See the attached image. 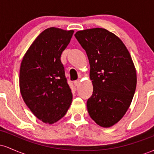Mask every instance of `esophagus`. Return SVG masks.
<instances>
[{
  "label": "esophagus",
  "mask_w": 154,
  "mask_h": 154,
  "mask_svg": "<svg viewBox=\"0 0 154 154\" xmlns=\"http://www.w3.org/2000/svg\"><path fill=\"white\" fill-rule=\"evenodd\" d=\"M74 85H75L76 87L79 86L80 85V79H77V80L74 81Z\"/></svg>",
  "instance_id": "34e87169"
}]
</instances>
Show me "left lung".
I'll return each mask as SVG.
<instances>
[{
	"label": "left lung",
	"instance_id": "1",
	"mask_svg": "<svg viewBox=\"0 0 154 154\" xmlns=\"http://www.w3.org/2000/svg\"><path fill=\"white\" fill-rule=\"evenodd\" d=\"M89 59L93 91L87 101L91 119L103 128L117 123L131 103L137 84L130 53L120 39L103 28L75 35Z\"/></svg>",
	"mask_w": 154,
	"mask_h": 154
}]
</instances>
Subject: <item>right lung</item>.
Here are the masks:
<instances>
[{
	"label": "right lung",
	"instance_id": "add662e5",
	"mask_svg": "<svg viewBox=\"0 0 154 154\" xmlns=\"http://www.w3.org/2000/svg\"><path fill=\"white\" fill-rule=\"evenodd\" d=\"M73 30L45 29L23 58L19 72L21 94L34 115L53 124L66 114L72 100L71 88L61 61Z\"/></svg>",
	"mask_w": 154,
	"mask_h": 154
}]
</instances>
